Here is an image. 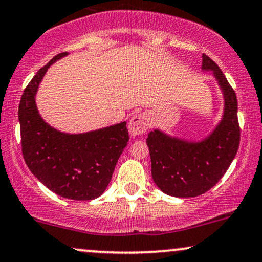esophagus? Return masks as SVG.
Listing matches in <instances>:
<instances>
[{
  "instance_id": "esophagus-1",
  "label": "esophagus",
  "mask_w": 262,
  "mask_h": 262,
  "mask_svg": "<svg viewBox=\"0 0 262 262\" xmlns=\"http://www.w3.org/2000/svg\"><path fill=\"white\" fill-rule=\"evenodd\" d=\"M148 128H149V122L144 113L134 114L128 123L129 133H130L132 137H138V135L144 134L146 130H148Z\"/></svg>"
}]
</instances>
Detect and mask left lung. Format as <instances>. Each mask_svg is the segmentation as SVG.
Masks as SVG:
<instances>
[{"label": "left lung", "mask_w": 262, "mask_h": 262, "mask_svg": "<svg viewBox=\"0 0 262 262\" xmlns=\"http://www.w3.org/2000/svg\"><path fill=\"white\" fill-rule=\"evenodd\" d=\"M202 69L213 71L224 96L223 118L214 130L201 141H187L155 129L146 139L152 180L169 196L189 198L206 193L224 176L239 148L235 91L206 54L202 55Z\"/></svg>", "instance_id": "1"}]
</instances>
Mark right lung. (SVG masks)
Returning a JSON list of instances; mask_svg holds the SVG:
<instances>
[{
    "mask_svg": "<svg viewBox=\"0 0 262 262\" xmlns=\"http://www.w3.org/2000/svg\"><path fill=\"white\" fill-rule=\"evenodd\" d=\"M66 55L54 56L23 92L18 108L22 152L33 175L54 193L69 200L91 201L107 188L127 146V122L82 134H68L41 118L35 104L39 83L49 66Z\"/></svg>",
    "mask_w": 262,
    "mask_h": 262,
    "instance_id": "obj_1",
    "label": "right lung"
}]
</instances>
